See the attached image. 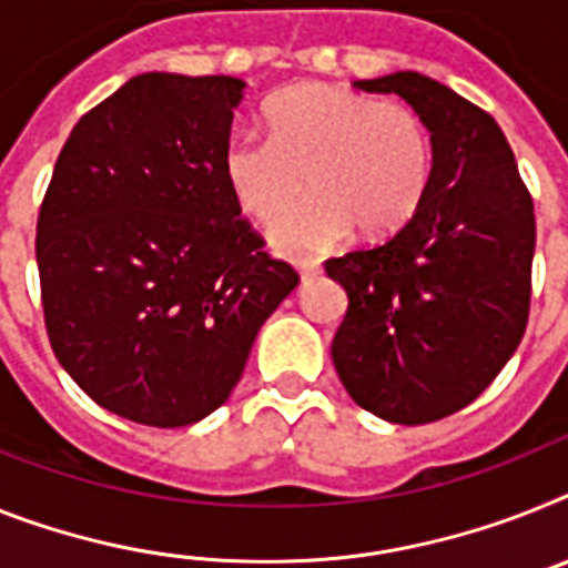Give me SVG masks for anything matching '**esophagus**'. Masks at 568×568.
Instances as JSON below:
<instances>
[{"label":"esophagus","mask_w":568,"mask_h":568,"mask_svg":"<svg viewBox=\"0 0 568 568\" xmlns=\"http://www.w3.org/2000/svg\"><path fill=\"white\" fill-rule=\"evenodd\" d=\"M297 271H300V280H303V283H308V280H314V276L321 274V265H317L314 260H303V262H297Z\"/></svg>","instance_id":"34e87169"}]
</instances>
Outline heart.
Segmentation results:
<instances>
[{
    "label": "heart",
    "mask_w": 568,
    "mask_h": 568,
    "mask_svg": "<svg viewBox=\"0 0 568 568\" xmlns=\"http://www.w3.org/2000/svg\"><path fill=\"white\" fill-rule=\"evenodd\" d=\"M265 135H233L222 155L227 190L251 219L271 227L280 254L326 251L355 231L381 240L404 227L433 175V141L402 103H375L343 85L300 83L262 109Z\"/></svg>",
    "instance_id": "obj_1"
}]
</instances>
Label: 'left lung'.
Segmentation results:
<instances>
[{"mask_svg":"<svg viewBox=\"0 0 568 568\" xmlns=\"http://www.w3.org/2000/svg\"><path fill=\"white\" fill-rule=\"evenodd\" d=\"M355 89L407 100L430 132L433 175L395 236L326 262L349 297L332 361L357 407L438 422L468 407L523 341L535 204L497 121L454 89L418 71Z\"/></svg>","mask_w":568,"mask_h":568,"instance_id":"left-lung-1","label":"left lung"}]
</instances>
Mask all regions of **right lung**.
<instances>
[{
  "label": "right lung",
  "instance_id": "add662e5",
  "mask_svg": "<svg viewBox=\"0 0 568 568\" xmlns=\"http://www.w3.org/2000/svg\"><path fill=\"white\" fill-rule=\"evenodd\" d=\"M245 80L146 71L71 130L37 219L51 349L92 402L187 427L227 402L297 288L240 216L222 155Z\"/></svg>",
  "mask_w": 568,
  "mask_h": 568
}]
</instances>
